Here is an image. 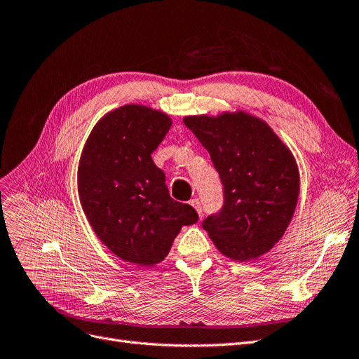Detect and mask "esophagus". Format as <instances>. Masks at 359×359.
I'll return each instance as SVG.
<instances>
[{
    "label": "esophagus",
    "mask_w": 359,
    "mask_h": 359,
    "mask_svg": "<svg viewBox=\"0 0 359 359\" xmlns=\"http://www.w3.org/2000/svg\"><path fill=\"white\" fill-rule=\"evenodd\" d=\"M190 205L193 206L194 211H196L198 215L201 217V215H202V205H201V202H199L198 199H191V201H190Z\"/></svg>",
    "instance_id": "obj_1"
}]
</instances>
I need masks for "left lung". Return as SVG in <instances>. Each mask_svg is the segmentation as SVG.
Listing matches in <instances>:
<instances>
[{
	"instance_id": "left-lung-1",
	"label": "left lung",
	"mask_w": 359,
	"mask_h": 359,
	"mask_svg": "<svg viewBox=\"0 0 359 359\" xmlns=\"http://www.w3.org/2000/svg\"><path fill=\"white\" fill-rule=\"evenodd\" d=\"M184 124L208 151L224 187L223 210L203 222L219 252L236 262L268 253L285 235L299 196L289 147L245 111L189 115Z\"/></svg>"
}]
</instances>
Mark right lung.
<instances>
[{"label": "right lung", "mask_w": 359, "mask_h": 359, "mask_svg": "<svg viewBox=\"0 0 359 359\" xmlns=\"http://www.w3.org/2000/svg\"><path fill=\"white\" fill-rule=\"evenodd\" d=\"M170 126L168 114L149 106H119L93 127L79 160V201L93 231L139 266L161 262L181 227L198 222L190 205L170 198L151 158Z\"/></svg>", "instance_id": "add662e5"}]
</instances>
